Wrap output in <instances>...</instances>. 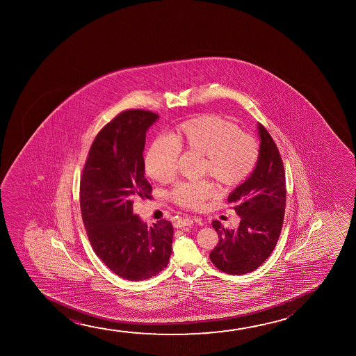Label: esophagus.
I'll use <instances>...</instances> for the list:
<instances>
[{
    "label": "esophagus",
    "mask_w": 356,
    "mask_h": 356,
    "mask_svg": "<svg viewBox=\"0 0 356 356\" xmlns=\"http://www.w3.org/2000/svg\"><path fill=\"white\" fill-rule=\"evenodd\" d=\"M200 220L198 219H191V218H180L175 221V227L181 229V227H185V226H191L193 225V222H200Z\"/></svg>",
    "instance_id": "esophagus-1"
}]
</instances>
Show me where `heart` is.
Masks as SVG:
<instances>
[{
	"label": "heart",
	"mask_w": 356,
	"mask_h": 356,
	"mask_svg": "<svg viewBox=\"0 0 356 356\" xmlns=\"http://www.w3.org/2000/svg\"><path fill=\"white\" fill-rule=\"evenodd\" d=\"M179 151L200 156V175L209 176L224 188L238 186L253 172L259 159L258 142L238 125L219 115H200L182 122L168 138H156L145 154L147 175L166 182L175 175ZM213 195L208 181L184 182L171 191L170 198L186 209H200Z\"/></svg>",
	"instance_id": "1"
}]
</instances>
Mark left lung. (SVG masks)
<instances>
[{
  "label": "left lung",
  "mask_w": 356,
  "mask_h": 356,
  "mask_svg": "<svg viewBox=\"0 0 356 356\" xmlns=\"http://www.w3.org/2000/svg\"><path fill=\"white\" fill-rule=\"evenodd\" d=\"M260 148L255 169L229 195L239 218L237 229L213 221L219 243L210 252L216 268L229 275L252 273L271 255L282 229L286 176L282 158L268 130L258 124Z\"/></svg>",
  "instance_id": "1"
}]
</instances>
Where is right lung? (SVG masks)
<instances>
[{
    "label": "right lung",
    "mask_w": 356,
    "mask_h": 356,
    "mask_svg": "<svg viewBox=\"0 0 356 356\" xmlns=\"http://www.w3.org/2000/svg\"><path fill=\"white\" fill-rule=\"evenodd\" d=\"M156 113L129 109L93 141L80 180V209L93 252L119 277L142 281L166 268L174 229L161 220L148 227L134 214V200L149 198L145 177L146 132Z\"/></svg>",
    "instance_id": "add662e5"
}]
</instances>
